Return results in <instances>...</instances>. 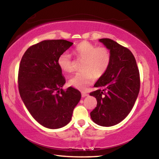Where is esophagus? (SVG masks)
Listing matches in <instances>:
<instances>
[{
  "label": "esophagus",
  "instance_id": "esophagus-1",
  "mask_svg": "<svg viewBox=\"0 0 159 159\" xmlns=\"http://www.w3.org/2000/svg\"><path fill=\"white\" fill-rule=\"evenodd\" d=\"M81 94H82V97H83V98H84V97L88 96V94L87 93H85V92H82Z\"/></svg>",
  "mask_w": 159,
  "mask_h": 159
}]
</instances>
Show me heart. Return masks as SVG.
<instances>
[{
  "label": "heart",
  "mask_w": 159,
  "mask_h": 159,
  "mask_svg": "<svg viewBox=\"0 0 159 159\" xmlns=\"http://www.w3.org/2000/svg\"><path fill=\"white\" fill-rule=\"evenodd\" d=\"M74 53L78 59L83 60L80 65L82 71L72 76L69 83L77 89L85 90L93 83L95 77L100 78L107 71L111 63V55L107 48L98 47L86 41L78 45L74 49ZM57 64L62 71H73V61L68 52L59 56Z\"/></svg>",
  "instance_id": "obj_1"
}]
</instances>
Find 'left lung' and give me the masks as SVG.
I'll return each instance as SVG.
<instances>
[{
  "instance_id": "left-lung-1",
  "label": "left lung",
  "mask_w": 159,
  "mask_h": 159,
  "mask_svg": "<svg viewBox=\"0 0 159 159\" xmlns=\"http://www.w3.org/2000/svg\"><path fill=\"white\" fill-rule=\"evenodd\" d=\"M110 50L111 63L90 93L98 104L90 112L96 124L109 127L124 119L133 109L140 87L139 72L131 51L109 39L99 40Z\"/></svg>"
}]
</instances>
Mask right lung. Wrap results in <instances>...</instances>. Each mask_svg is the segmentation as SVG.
I'll return each instance as SVG.
<instances>
[{
	"label": "right lung",
	"mask_w": 159,
	"mask_h": 159,
	"mask_svg": "<svg viewBox=\"0 0 159 159\" xmlns=\"http://www.w3.org/2000/svg\"><path fill=\"white\" fill-rule=\"evenodd\" d=\"M73 45L66 40H46L29 47L21 58L18 72L21 98L35 120L45 128L68 124L81 94L66 83L57 59Z\"/></svg>",
	"instance_id": "right-lung-1"
}]
</instances>
